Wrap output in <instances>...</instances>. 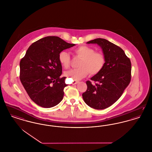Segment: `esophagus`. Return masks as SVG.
Masks as SVG:
<instances>
[{
  "label": "esophagus",
  "mask_w": 152,
  "mask_h": 152,
  "mask_svg": "<svg viewBox=\"0 0 152 152\" xmlns=\"http://www.w3.org/2000/svg\"><path fill=\"white\" fill-rule=\"evenodd\" d=\"M79 83V81H73V82L72 83V84H73V85H75V84H77V83Z\"/></svg>",
  "instance_id": "obj_1"
}]
</instances>
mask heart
Returning a JSON list of instances; mask_svg holds the SVG:
<instances>
[{
  "mask_svg": "<svg viewBox=\"0 0 152 152\" xmlns=\"http://www.w3.org/2000/svg\"><path fill=\"white\" fill-rule=\"evenodd\" d=\"M75 55L81 58L78 69H72L65 72V75L74 80H79L89 73L97 75L103 68L106 59L104 54L86 45H81L73 50ZM59 61L64 68L68 69L71 65V57L67 52L62 51L59 54Z\"/></svg>",
  "mask_w": 152,
  "mask_h": 152,
  "instance_id": "obj_1",
  "label": "heart"
}]
</instances>
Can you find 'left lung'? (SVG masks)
I'll use <instances>...</instances> for the list:
<instances>
[{
	"label": "left lung",
	"instance_id": "obj_1",
	"mask_svg": "<svg viewBox=\"0 0 152 152\" xmlns=\"http://www.w3.org/2000/svg\"><path fill=\"white\" fill-rule=\"evenodd\" d=\"M96 44L102 49L106 62L102 70L87 81V89L82 95L89 107L103 110L111 106L122 95L131 80L132 64L125 52L118 46L103 38L87 42Z\"/></svg>",
	"mask_w": 152,
	"mask_h": 152
}]
</instances>
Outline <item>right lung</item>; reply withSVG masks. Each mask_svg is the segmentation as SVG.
Segmentation results:
<instances>
[{
	"label": "right lung",
	"mask_w": 152,
	"mask_h": 152,
	"mask_svg": "<svg viewBox=\"0 0 152 152\" xmlns=\"http://www.w3.org/2000/svg\"><path fill=\"white\" fill-rule=\"evenodd\" d=\"M56 36H48L29 46L20 61V80L30 99L38 106L50 108L64 96L65 77H60L59 54L75 46Z\"/></svg>",
	"instance_id": "1"
}]
</instances>
